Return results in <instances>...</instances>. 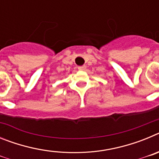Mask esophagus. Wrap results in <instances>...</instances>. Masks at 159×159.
Returning <instances> with one entry per match:
<instances>
[{
	"label": "esophagus",
	"mask_w": 159,
	"mask_h": 159,
	"mask_svg": "<svg viewBox=\"0 0 159 159\" xmlns=\"http://www.w3.org/2000/svg\"><path fill=\"white\" fill-rule=\"evenodd\" d=\"M78 69L80 71H84V70H86V66H80L78 67Z\"/></svg>",
	"instance_id": "esophagus-1"
}]
</instances>
